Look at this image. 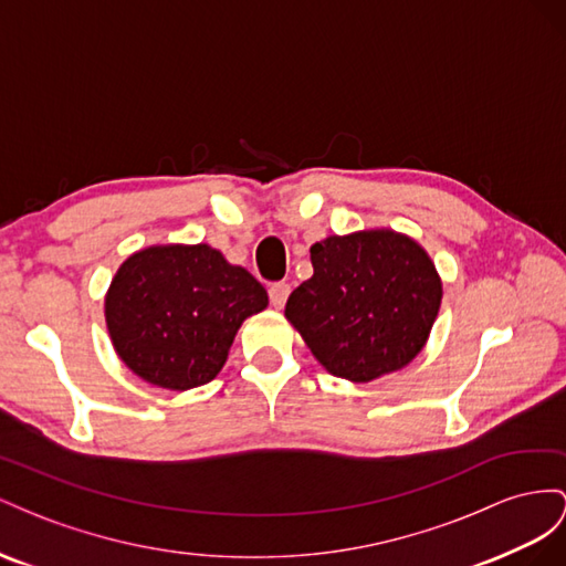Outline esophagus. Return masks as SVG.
Returning a JSON list of instances; mask_svg holds the SVG:
<instances>
[{
    "instance_id": "esophagus-1",
    "label": "esophagus",
    "mask_w": 566,
    "mask_h": 566,
    "mask_svg": "<svg viewBox=\"0 0 566 566\" xmlns=\"http://www.w3.org/2000/svg\"><path fill=\"white\" fill-rule=\"evenodd\" d=\"M289 292H292V286H289L286 282H274L270 286V303L274 305V308H284Z\"/></svg>"
}]
</instances>
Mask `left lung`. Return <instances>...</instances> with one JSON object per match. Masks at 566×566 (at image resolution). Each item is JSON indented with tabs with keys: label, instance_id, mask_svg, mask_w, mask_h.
<instances>
[{
	"label": "left lung",
	"instance_id": "1",
	"mask_svg": "<svg viewBox=\"0 0 566 566\" xmlns=\"http://www.w3.org/2000/svg\"><path fill=\"white\" fill-rule=\"evenodd\" d=\"M284 317L329 375L353 384L408 367L429 342L443 282L424 247L389 230L329 234Z\"/></svg>",
	"mask_w": 566,
	"mask_h": 566
}]
</instances>
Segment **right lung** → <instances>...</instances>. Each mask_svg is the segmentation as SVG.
<instances>
[{
	"mask_svg": "<svg viewBox=\"0 0 566 566\" xmlns=\"http://www.w3.org/2000/svg\"><path fill=\"white\" fill-rule=\"evenodd\" d=\"M265 308V286L208 244L135 251L104 298L113 350L139 379L170 391L216 379L239 327Z\"/></svg>",
	"mask_w": 566,
	"mask_h": 566,
	"instance_id": "right-lung-1",
	"label": "right lung"
}]
</instances>
